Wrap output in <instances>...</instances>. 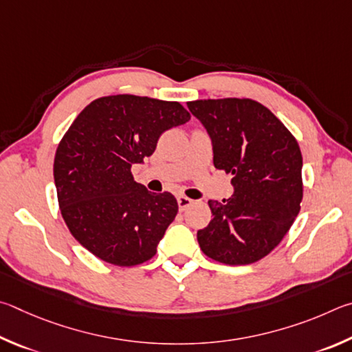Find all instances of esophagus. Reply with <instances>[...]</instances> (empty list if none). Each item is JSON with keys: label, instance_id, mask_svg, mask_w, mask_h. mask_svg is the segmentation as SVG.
Listing matches in <instances>:
<instances>
[{"label": "esophagus", "instance_id": "1", "mask_svg": "<svg viewBox=\"0 0 352 352\" xmlns=\"http://www.w3.org/2000/svg\"><path fill=\"white\" fill-rule=\"evenodd\" d=\"M192 204H193V201L187 198V196H177V206H179L181 212L186 210V208H188Z\"/></svg>", "mask_w": 352, "mask_h": 352}]
</instances>
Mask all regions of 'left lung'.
Here are the masks:
<instances>
[{
  "instance_id": "obj_1",
  "label": "left lung",
  "mask_w": 352,
  "mask_h": 352,
  "mask_svg": "<svg viewBox=\"0 0 352 352\" xmlns=\"http://www.w3.org/2000/svg\"><path fill=\"white\" fill-rule=\"evenodd\" d=\"M213 145V164L232 173V198L208 201L213 219L198 230L201 250L214 261L243 266L281 243L303 199V157L291 131L252 98L188 102Z\"/></svg>"
}]
</instances>
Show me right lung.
Wrapping results in <instances>:
<instances>
[{
	"mask_svg": "<svg viewBox=\"0 0 352 352\" xmlns=\"http://www.w3.org/2000/svg\"><path fill=\"white\" fill-rule=\"evenodd\" d=\"M188 120L179 102L119 94L96 98L72 122L55 153L54 179L67 229L92 255L120 267L156 255L177 201L148 192L131 166L151 156L160 134Z\"/></svg>",
	"mask_w": 352,
	"mask_h": 352,
	"instance_id": "add662e5",
	"label": "right lung"
}]
</instances>
